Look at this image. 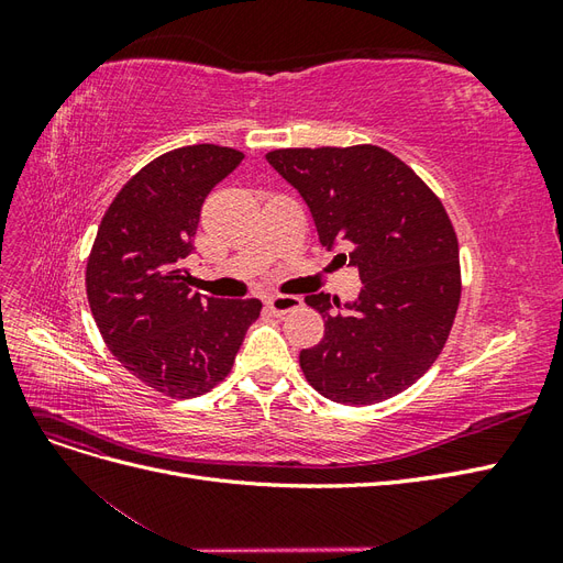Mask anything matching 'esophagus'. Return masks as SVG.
<instances>
[{"instance_id":"34e87169","label":"esophagus","mask_w":563,"mask_h":563,"mask_svg":"<svg viewBox=\"0 0 563 563\" xmlns=\"http://www.w3.org/2000/svg\"><path fill=\"white\" fill-rule=\"evenodd\" d=\"M300 302H302V300H300L298 296H269V298L265 300L267 310H269L272 314H277V317H282V314H286V312L298 310Z\"/></svg>"}]
</instances>
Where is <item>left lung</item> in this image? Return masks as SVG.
Masks as SVG:
<instances>
[{"instance_id":"left-lung-1","label":"left lung","mask_w":563,"mask_h":563,"mask_svg":"<svg viewBox=\"0 0 563 563\" xmlns=\"http://www.w3.org/2000/svg\"><path fill=\"white\" fill-rule=\"evenodd\" d=\"M269 166L308 203L321 246L350 249L362 288L340 302L305 296L323 338L300 352L310 385L368 406L399 395L444 347L460 300L457 240L434 192L376 145L275 150Z\"/></svg>"}]
</instances>
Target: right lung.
I'll return each mask as SVG.
<instances>
[{"label":"right lung","instance_id":"add662e5","mask_svg":"<svg viewBox=\"0 0 563 563\" xmlns=\"http://www.w3.org/2000/svg\"><path fill=\"white\" fill-rule=\"evenodd\" d=\"M244 155L187 145L150 162L106 211L87 265V296L106 345L135 378L192 399L223 380L263 302L190 288L201 203Z\"/></svg>","mask_w":563,"mask_h":563}]
</instances>
